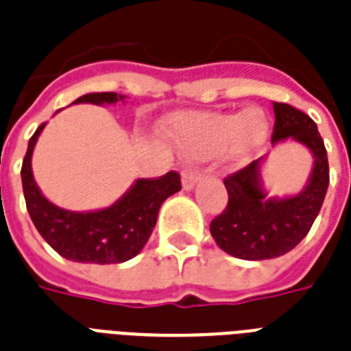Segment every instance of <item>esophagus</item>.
Masks as SVG:
<instances>
[{"label": "esophagus", "mask_w": 351, "mask_h": 351, "mask_svg": "<svg viewBox=\"0 0 351 351\" xmlns=\"http://www.w3.org/2000/svg\"><path fill=\"white\" fill-rule=\"evenodd\" d=\"M202 171H197V169H191V167H187V169H184V173H182V186H184V189L186 191H191L193 187H195V184H197L200 178H202Z\"/></svg>", "instance_id": "1"}]
</instances>
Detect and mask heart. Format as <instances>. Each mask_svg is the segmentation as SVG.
I'll list each match as a JSON object with an SVG mask.
<instances>
[{
    "instance_id": "obj_1",
    "label": "heart",
    "mask_w": 351,
    "mask_h": 351,
    "mask_svg": "<svg viewBox=\"0 0 351 351\" xmlns=\"http://www.w3.org/2000/svg\"><path fill=\"white\" fill-rule=\"evenodd\" d=\"M269 121L261 109L239 112H182L171 120L176 147L193 158L226 153L234 164L250 160L267 138Z\"/></svg>"
}]
</instances>
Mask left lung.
Instances as JSON below:
<instances>
[{
    "label": "left lung",
    "instance_id": "8db88e82",
    "mask_svg": "<svg viewBox=\"0 0 351 351\" xmlns=\"http://www.w3.org/2000/svg\"><path fill=\"white\" fill-rule=\"evenodd\" d=\"M275 127L271 143L295 140L313 156L310 178L293 197H267L262 182L266 156L228 176V206L209 230L226 253L244 261H266L288 253L304 239L326 197L330 184L328 154L315 121L288 104H273Z\"/></svg>",
    "mask_w": 351,
    "mask_h": 351
}]
</instances>
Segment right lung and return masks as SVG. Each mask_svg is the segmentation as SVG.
I'll return each mask as SVG.
<instances>
[{
	"label": "right lung",
	"instance_id": "obj_1",
	"mask_svg": "<svg viewBox=\"0 0 351 351\" xmlns=\"http://www.w3.org/2000/svg\"><path fill=\"white\" fill-rule=\"evenodd\" d=\"M125 100L117 93H90L73 104L112 106ZM45 123L32 138L21 165L27 211L36 230L63 258L84 264H120L136 256L153 233L160 206L182 189L180 175L169 171L160 178H138L123 197L96 211H69L49 202L32 175V151Z\"/></svg>",
	"mask_w": 351,
	"mask_h": 351
}]
</instances>
